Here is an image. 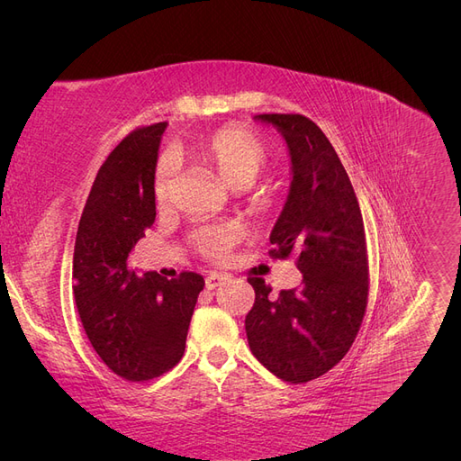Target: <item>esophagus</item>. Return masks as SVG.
<instances>
[{"instance_id": "34e87169", "label": "esophagus", "mask_w": 461, "mask_h": 461, "mask_svg": "<svg viewBox=\"0 0 461 461\" xmlns=\"http://www.w3.org/2000/svg\"><path fill=\"white\" fill-rule=\"evenodd\" d=\"M225 278H227V276L222 275V273H217V271L209 273V275L205 276V288H207V290H213V288L221 286L222 281H225Z\"/></svg>"}]
</instances>
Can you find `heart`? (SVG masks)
Wrapping results in <instances>:
<instances>
[{
  "label": "heart",
  "instance_id": "obj_1",
  "mask_svg": "<svg viewBox=\"0 0 461 461\" xmlns=\"http://www.w3.org/2000/svg\"><path fill=\"white\" fill-rule=\"evenodd\" d=\"M198 163L213 169L230 188H246L254 183L269 163V148L259 136L242 127H222L198 138L188 149ZM173 163L163 158L153 175V196L163 205L169 200ZM239 240V230L229 225L203 227L194 232V244L209 258H225Z\"/></svg>",
  "mask_w": 461,
  "mask_h": 461
}]
</instances>
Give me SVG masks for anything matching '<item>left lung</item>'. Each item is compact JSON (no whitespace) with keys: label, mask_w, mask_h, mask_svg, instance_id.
<instances>
[{"label":"left lung","mask_w":461,"mask_h":461,"mask_svg":"<svg viewBox=\"0 0 461 461\" xmlns=\"http://www.w3.org/2000/svg\"><path fill=\"white\" fill-rule=\"evenodd\" d=\"M290 153L288 198L271 230L273 258L296 254L302 285L271 294L263 278L246 315L249 350L278 379L308 383L350 350L364 321L369 267L366 229L350 178L329 138L303 115L263 113Z\"/></svg>","instance_id":"1"}]
</instances>
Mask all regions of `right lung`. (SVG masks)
I'll use <instances>...</instances> for the list:
<instances>
[{"label": "right lung", "instance_id": "1", "mask_svg": "<svg viewBox=\"0 0 461 461\" xmlns=\"http://www.w3.org/2000/svg\"><path fill=\"white\" fill-rule=\"evenodd\" d=\"M167 122L132 131L97 171L82 212L75 256V302L94 350L127 381H149L185 354L203 276L192 271L167 281L138 275L129 256L156 221L158 151Z\"/></svg>", "mask_w": 461, "mask_h": 461}]
</instances>
